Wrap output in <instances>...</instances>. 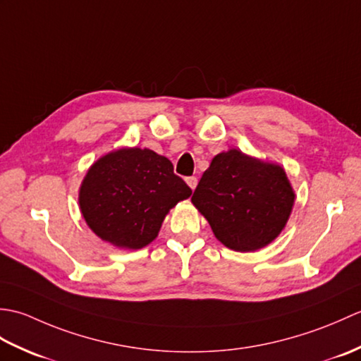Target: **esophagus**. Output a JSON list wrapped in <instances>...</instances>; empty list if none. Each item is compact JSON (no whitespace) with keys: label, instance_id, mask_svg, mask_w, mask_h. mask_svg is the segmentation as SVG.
Listing matches in <instances>:
<instances>
[{"label":"esophagus","instance_id":"obj_1","mask_svg":"<svg viewBox=\"0 0 361 361\" xmlns=\"http://www.w3.org/2000/svg\"><path fill=\"white\" fill-rule=\"evenodd\" d=\"M186 183H188V186L194 190L197 188V185H198V180L195 178V176H188Z\"/></svg>","mask_w":361,"mask_h":361}]
</instances>
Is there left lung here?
<instances>
[{
    "label": "left lung",
    "instance_id": "left-lung-1",
    "mask_svg": "<svg viewBox=\"0 0 361 361\" xmlns=\"http://www.w3.org/2000/svg\"><path fill=\"white\" fill-rule=\"evenodd\" d=\"M192 203L225 247L247 252L267 247L281 234L295 192L279 164L231 149L212 158Z\"/></svg>",
    "mask_w": 361,
    "mask_h": 361
}]
</instances>
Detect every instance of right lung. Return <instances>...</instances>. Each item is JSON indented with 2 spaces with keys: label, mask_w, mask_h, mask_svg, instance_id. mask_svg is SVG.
<instances>
[{
  "label": "right lung",
  "mask_w": 361,
  "mask_h": 361,
  "mask_svg": "<svg viewBox=\"0 0 361 361\" xmlns=\"http://www.w3.org/2000/svg\"><path fill=\"white\" fill-rule=\"evenodd\" d=\"M192 190L166 157L150 149H119L88 169L79 190L83 219L118 248L140 250L157 239L163 220Z\"/></svg>",
  "instance_id": "add662e5"
}]
</instances>
